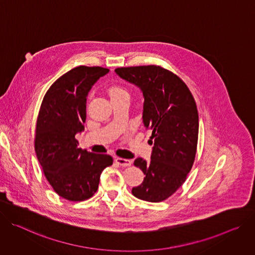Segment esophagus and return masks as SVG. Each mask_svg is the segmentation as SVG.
Segmentation results:
<instances>
[{
    "instance_id": "34e87169",
    "label": "esophagus",
    "mask_w": 255,
    "mask_h": 255,
    "mask_svg": "<svg viewBox=\"0 0 255 255\" xmlns=\"http://www.w3.org/2000/svg\"><path fill=\"white\" fill-rule=\"evenodd\" d=\"M116 161H117L118 164H120L121 166H124V167H128V166L131 165V161L128 160V159H124V158H121V157H117Z\"/></svg>"
}]
</instances>
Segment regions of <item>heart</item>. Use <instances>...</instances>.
I'll use <instances>...</instances> for the list:
<instances>
[{
	"label": "heart",
	"instance_id": "obj_1",
	"mask_svg": "<svg viewBox=\"0 0 255 255\" xmlns=\"http://www.w3.org/2000/svg\"><path fill=\"white\" fill-rule=\"evenodd\" d=\"M109 94H110V97L120 96V95H127V96H128V91L125 88L121 87V86H112L109 89Z\"/></svg>",
	"mask_w": 255,
	"mask_h": 255
}]
</instances>
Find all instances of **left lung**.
<instances>
[{
  "instance_id": "left-lung-1",
  "label": "left lung",
  "mask_w": 255,
  "mask_h": 255,
  "mask_svg": "<svg viewBox=\"0 0 255 255\" xmlns=\"http://www.w3.org/2000/svg\"><path fill=\"white\" fill-rule=\"evenodd\" d=\"M116 73L143 92V123L152 131L151 160L133 162L146 177L131 193L146 202L165 201L183 184L194 162L199 137L194 98L178 76L160 66L118 68Z\"/></svg>"
}]
</instances>
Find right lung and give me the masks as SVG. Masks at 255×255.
I'll return each mask as SVG.
<instances>
[{
  "label": "right lung",
  "instance_id": "1",
  "mask_svg": "<svg viewBox=\"0 0 255 255\" xmlns=\"http://www.w3.org/2000/svg\"><path fill=\"white\" fill-rule=\"evenodd\" d=\"M108 69L80 66L56 80L45 93L36 122L34 147L44 176L63 199L81 202L97 191L104 168L113 159L78 147L84 130L87 95Z\"/></svg>",
  "mask_w": 255,
  "mask_h": 255
}]
</instances>
